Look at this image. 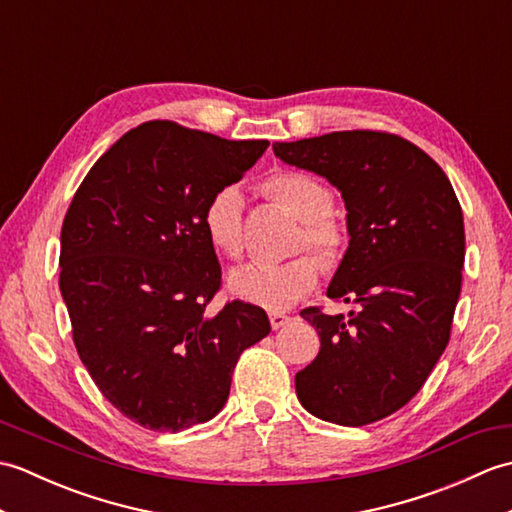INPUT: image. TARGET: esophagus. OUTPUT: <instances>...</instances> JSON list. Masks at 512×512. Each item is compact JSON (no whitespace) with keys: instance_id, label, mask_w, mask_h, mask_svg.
<instances>
[{"instance_id":"esophagus-1","label":"esophagus","mask_w":512,"mask_h":512,"mask_svg":"<svg viewBox=\"0 0 512 512\" xmlns=\"http://www.w3.org/2000/svg\"><path fill=\"white\" fill-rule=\"evenodd\" d=\"M290 321L288 314H281V312H270V325H273V330L284 328V325Z\"/></svg>"}]
</instances>
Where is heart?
I'll list each match as a JSON object with an SVG mask.
<instances>
[{
    "label": "heart",
    "mask_w": 512,
    "mask_h": 512,
    "mask_svg": "<svg viewBox=\"0 0 512 512\" xmlns=\"http://www.w3.org/2000/svg\"><path fill=\"white\" fill-rule=\"evenodd\" d=\"M264 193L270 200L297 217L301 233L297 246H308L322 259L325 268H334L341 259L343 231L330 215L332 191L321 180L303 171H277L266 178ZM244 200L235 187H224L206 202L202 228L211 248L226 259L244 255ZM319 258V259H320ZM318 259V260H319ZM312 255H297L281 264H250L228 277L237 299L268 310H288L314 290L321 277V265Z\"/></svg>",
    "instance_id": "b5f03b06"
}]
</instances>
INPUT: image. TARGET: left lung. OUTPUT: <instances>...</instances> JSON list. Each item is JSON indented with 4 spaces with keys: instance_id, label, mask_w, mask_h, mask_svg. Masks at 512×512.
I'll return each mask as SVG.
<instances>
[{
    "instance_id": "8db88e82",
    "label": "left lung",
    "mask_w": 512,
    "mask_h": 512,
    "mask_svg": "<svg viewBox=\"0 0 512 512\" xmlns=\"http://www.w3.org/2000/svg\"><path fill=\"white\" fill-rule=\"evenodd\" d=\"M273 149L341 191L350 233L328 297L354 310H301L321 350L295 376L297 398L343 427L383 420L418 394L449 343L464 266L460 202L436 160L389 132L352 129Z\"/></svg>"
}]
</instances>
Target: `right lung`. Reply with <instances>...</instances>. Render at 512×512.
<instances>
[{"label": "right lung", "mask_w": 512, "mask_h": 512, "mask_svg": "<svg viewBox=\"0 0 512 512\" xmlns=\"http://www.w3.org/2000/svg\"><path fill=\"white\" fill-rule=\"evenodd\" d=\"M266 147L149 121L94 162L68 206L59 288L76 352L140 427L176 433L211 420L239 354L270 332L253 303L209 310L222 268L202 228L213 193Z\"/></svg>", "instance_id": "add662e5"}]
</instances>
